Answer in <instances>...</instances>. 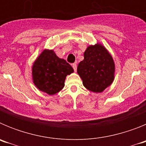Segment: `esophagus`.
Masks as SVG:
<instances>
[{"label": "esophagus", "instance_id": "1", "mask_svg": "<svg viewBox=\"0 0 146 146\" xmlns=\"http://www.w3.org/2000/svg\"><path fill=\"white\" fill-rule=\"evenodd\" d=\"M72 67H73V69H74V72H76L77 71V64L74 63V64H72Z\"/></svg>", "mask_w": 146, "mask_h": 146}]
</instances>
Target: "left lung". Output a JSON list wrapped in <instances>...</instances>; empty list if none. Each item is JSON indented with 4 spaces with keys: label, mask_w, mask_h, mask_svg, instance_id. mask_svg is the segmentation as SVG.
Masks as SVG:
<instances>
[{
    "label": "left lung",
    "mask_w": 146,
    "mask_h": 146,
    "mask_svg": "<svg viewBox=\"0 0 146 146\" xmlns=\"http://www.w3.org/2000/svg\"><path fill=\"white\" fill-rule=\"evenodd\" d=\"M115 64L113 58L103 46L96 44L89 46L84 59L77 66V73L83 86L93 92H102L114 80Z\"/></svg>",
    "instance_id": "left-lung-1"
}]
</instances>
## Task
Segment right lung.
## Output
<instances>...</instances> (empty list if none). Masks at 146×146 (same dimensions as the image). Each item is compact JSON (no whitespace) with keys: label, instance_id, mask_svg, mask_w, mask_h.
<instances>
[{"label":"right lung","instance_id":"obj_1","mask_svg":"<svg viewBox=\"0 0 146 146\" xmlns=\"http://www.w3.org/2000/svg\"><path fill=\"white\" fill-rule=\"evenodd\" d=\"M34 84L40 91L53 95L64 87L68 74L74 72L73 68L64 59L59 58L53 50H44L33 65Z\"/></svg>","mask_w":146,"mask_h":146}]
</instances>
